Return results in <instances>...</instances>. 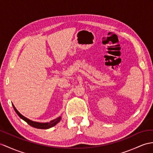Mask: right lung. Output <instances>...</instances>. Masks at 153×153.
<instances>
[{
  "label": "right lung",
  "instance_id": "1",
  "mask_svg": "<svg viewBox=\"0 0 153 153\" xmlns=\"http://www.w3.org/2000/svg\"><path fill=\"white\" fill-rule=\"evenodd\" d=\"M12 106L13 107L15 111H16V112L17 113V114L19 115V116L20 117V118H21L22 120H23L27 122L29 125H30V126H33V127L36 128H39V129L50 128L51 127H53V126H55L57 123H58L60 121L61 119H62V116H59V117H57L56 119H55V120H52L51 121L48 122V123H39V122L33 121H32L26 117L23 116V115L19 112V111L16 109V108L14 106L13 104H12Z\"/></svg>",
  "mask_w": 153,
  "mask_h": 153
}]
</instances>
